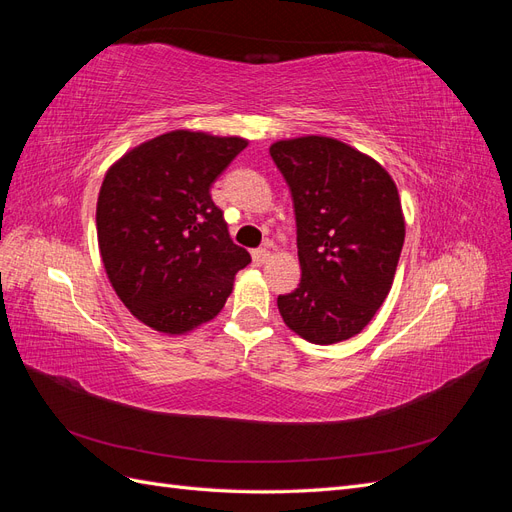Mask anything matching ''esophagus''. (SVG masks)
<instances>
[{
    "mask_svg": "<svg viewBox=\"0 0 512 512\" xmlns=\"http://www.w3.org/2000/svg\"><path fill=\"white\" fill-rule=\"evenodd\" d=\"M269 258H271V252L267 250V247H265V250H254L252 252V260H254L256 267L265 265V262H269Z\"/></svg>",
    "mask_w": 512,
    "mask_h": 512,
    "instance_id": "obj_1",
    "label": "esophagus"
}]
</instances>
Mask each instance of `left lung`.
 <instances>
[{
    "instance_id": "left-lung-1",
    "label": "left lung",
    "mask_w": 512,
    "mask_h": 512,
    "mask_svg": "<svg viewBox=\"0 0 512 512\" xmlns=\"http://www.w3.org/2000/svg\"><path fill=\"white\" fill-rule=\"evenodd\" d=\"M297 218L299 288L277 297L290 331L329 346L361 333L391 292L406 220L393 177L367 153L331 136L271 147Z\"/></svg>"
}]
</instances>
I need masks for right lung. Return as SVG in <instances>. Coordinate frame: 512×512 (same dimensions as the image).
<instances>
[{
    "mask_svg": "<svg viewBox=\"0 0 512 512\" xmlns=\"http://www.w3.org/2000/svg\"><path fill=\"white\" fill-rule=\"evenodd\" d=\"M247 138L173 130L132 147L106 170L98 245L130 314L164 335H188L226 305L250 254L228 235L211 183Z\"/></svg>",
    "mask_w": 512,
    "mask_h": 512,
    "instance_id": "obj_1",
    "label": "right lung"
}]
</instances>
